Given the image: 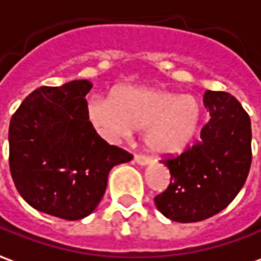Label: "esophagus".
<instances>
[{
  "instance_id": "1",
  "label": "esophagus",
  "mask_w": 261,
  "mask_h": 261,
  "mask_svg": "<svg viewBox=\"0 0 261 261\" xmlns=\"http://www.w3.org/2000/svg\"><path fill=\"white\" fill-rule=\"evenodd\" d=\"M134 161L138 163V165H141V166H146V165H150V159H149L148 156H143V154H135Z\"/></svg>"
}]
</instances>
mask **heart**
I'll return each mask as SVG.
<instances>
[{
	"mask_svg": "<svg viewBox=\"0 0 261 261\" xmlns=\"http://www.w3.org/2000/svg\"><path fill=\"white\" fill-rule=\"evenodd\" d=\"M93 127L107 139L126 138L145 129L146 148L159 156H177L193 143L202 108L192 95L148 88L120 86L112 100L95 98L88 107Z\"/></svg>",
	"mask_w": 261,
	"mask_h": 261,
	"instance_id": "obj_1",
	"label": "heart"
}]
</instances>
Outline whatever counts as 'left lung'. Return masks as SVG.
<instances>
[{"mask_svg":"<svg viewBox=\"0 0 261 261\" xmlns=\"http://www.w3.org/2000/svg\"><path fill=\"white\" fill-rule=\"evenodd\" d=\"M203 103L210 119L202 141L162 161L170 172V185L154 197V204L179 223L200 222L227 207L250 170V118L240 102L227 92L206 91Z\"/></svg>","mask_w":261,"mask_h":261,"instance_id":"8db88e82","label":"left lung"}]
</instances>
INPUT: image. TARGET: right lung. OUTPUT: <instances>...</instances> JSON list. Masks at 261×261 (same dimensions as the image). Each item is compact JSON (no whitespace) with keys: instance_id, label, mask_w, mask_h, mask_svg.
Listing matches in <instances>:
<instances>
[{"instance_id":"1","label":"right lung","mask_w":261,"mask_h":261,"mask_svg":"<svg viewBox=\"0 0 261 261\" xmlns=\"http://www.w3.org/2000/svg\"><path fill=\"white\" fill-rule=\"evenodd\" d=\"M86 79L31 92L10 122V170L25 202L65 220L89 216L107 190L111 169L132 161L108 145L88 116Z\"/></svg>"}]
</instances>
